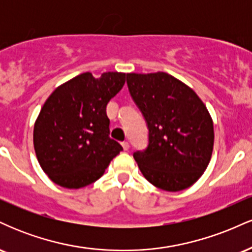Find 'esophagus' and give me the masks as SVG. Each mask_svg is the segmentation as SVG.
<instances>
[{
  "label": "esophagus",
  "instance_id": "34e87169",
  "mask_svg": "<svg viewBox=\"0 0 252 252\" xmlns=\"http://www.w3.org/2000/svg\"><path fill=\"white\" fill-rule=\"evenodd\" d=\"M122 147H123L124 150H128L129 149V143L124 141V142H122Z\"/></svg>",
  "mask_w": 252,
  "mask_h": 252
}]
</instances>
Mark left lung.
I'll use <instances>...</instances> for the list:
<instances>
[{"instance_id":"1","label":"left lung","mask_w":252,"mask_h":252,"mask_svg":"<svg viewBox=\"0 0 252 252\" xmlns=\"http://www.w3.org/2000/svg\"><path fill=\"white\" fill-rule=\"evenodd\" d=\"M126 84L149 130L148 147L134 153L141 173L163 190L189 189L212 156L215 131L206 105L189 86L164 72L128 73Z\"/></svg>"}]
</instances>
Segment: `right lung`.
<instances>
[{"mask_svg":"<svg viewBox=\"0 0 252 252\" xmlns=\"http://www.w3.org/2000/svg\"><path fill=\"white\" fill-rule=\"evenodd\" d=\"M126 73L85 72L52 92L34 124L33 142L43 172L70 189L100 178L123 150L110 138L106 105L126 83Z\"/></svg>","mask_w":252,"mask_h":252,"instance_id":"right-lung-1","label":"right lung"}]
</instances>
